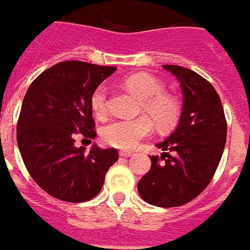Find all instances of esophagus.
Segmentation results:
<instances>
[{
	"mask_svg": "<svg viewBox=\"0 0 250 250\" xmlns=\"http://www.w3.org/2000/svg\"><path fill=\"white\" fill-rule=\"evenodd\" d=\"M118 154H120V157H130L133 153L130 150H120Z\"/></svg>",
	"mask_w": 250,
	"mask_h": 250,
	"instance_id": "obj_1",
	"label": "esophagus"
}]
</instances>
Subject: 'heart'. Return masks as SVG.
I'll return each mask as SVG.
<instances>
[{"instance_id": "heart-1", "label": "heart", "mask_w": 250, "mask_h": 250, "mask_svg": "<svg viewBox=\"0 0 250 250\" xmlns=\"http://www.w3.org/2000/svg\"><path fill=\"white\" fill-rule=\"evenodd\" d=\"M124 86L143 98L140 113L147 114L158 127L173 126L180 117L177 98L165 93V85L147 73H136L124 80ZM94 114L103 118L109 113V89L100 85L90 97ZM146 116L138 118H117L103 127L101 137L107 145L118 149H133L141 140L153 133V123Z\"/></svg>"}]
</instances>
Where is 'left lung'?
Returning a JSON list of instances; mask_svg holds the SVG:
<instances>
[{
    "label": "left lung",
    "instance_id": "left-lung-1",
    "mask_svg": "<svg viewBox=\"0 0 250 250\" xmlns=\"http://www.w3.org/2000/svg\"><path fill=\"white\" fill-rule=\"evenodd\" d=\"M180 81L184 94L178 126L157 144L150 170L138 183L144 201L161 208L181 207L197 197L216 173L227 143V120L220 96L209 81L178 65H164Z\"/></svg>",
    "mask_w": 250,
    "mask_h": 250
}]
</instances>
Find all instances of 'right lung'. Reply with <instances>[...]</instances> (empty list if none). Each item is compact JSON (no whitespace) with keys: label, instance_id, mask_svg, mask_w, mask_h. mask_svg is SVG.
Masks as SVG:
<instances>
[{"label":"right lung","instance_id":"1","mask_svg":"<svg viewBox=\"0 0 250 250\" xmlns=\"http://www.w3.org/2000/svg\"><path fill=\"white\" fill-rule=\"evenodd\" d=\"M116 72L83 61H63L38 76L25 94L17 123V144L29 174L42 190L66 202H83L103 189L118 160L113 149L74 146L76 134L94 140L90 97Z\"/></svg>","mask_w":250,"mask_h":250}]
</instances>
